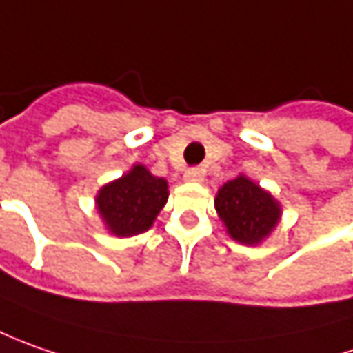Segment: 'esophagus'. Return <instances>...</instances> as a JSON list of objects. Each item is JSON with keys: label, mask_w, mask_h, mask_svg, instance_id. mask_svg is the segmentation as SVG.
<instances>
[{"label": "esophagus", "mask_w": 353, "mask_h": 353, "mask_svg": "<svg viewBox=\"0 0 353 353\" xmlns=\"http://www.w3.org/2000/svg\"><path fill=\"white\" fill-rule=\"evenodd\" d=\"M183 177H185L188 181H201V179H203V170H201V168H189Z\"/></svg>", "instance_id": "1"}]
</instances>
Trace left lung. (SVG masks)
Listing matches in <instances>:
<instances>
[{
    "mask_svg": "<svg viewBox=\"0 0 353 353\" xmlns=\"http://www.w3.org/2000/svg\"><path fill=\"white\" fill-rule=\"evenodd\" d=\"M214 207L228 234L250 246L268 236L281 214L277 201L244 176L226 181L219 189Z\"/></svg>",
    "mask_w": 353,
    "mask_h": 353,
    "instance_id": "obj_1",
    "label": "left lung"
}]
</instances>
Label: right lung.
Wrapping results in <instances>:
<instances>
[{
	"mask_svg": "<svg viewBox=\"0 0 353 353\" xmlns=\"http://www.w3.org/2000/svg\"><path fill=\"white\" fill-rule=\"evenodd\" d=\"M97 211L117 236L148 230L168 201V181L134 165L127 176L105 185L97 195Z\"/></svg>",
	"mask_w": 353,
	"mask_h": 353,
	"instance_id": "right-lung-1",
	"label": "right lung"
}]
</instances>
